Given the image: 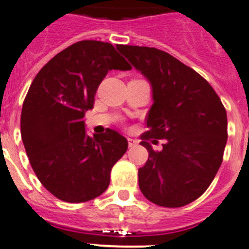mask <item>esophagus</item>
<instances>
[{"instance_id":"esophagus-1","label":"esophagus","mask_w":249,"mask_h":249,"mask_svg":"<svg viewBox=\"0 0 249 249\" xmlns=\"http://www.w3.org/2000/svg\"><path fill=\"white\" fill-rule=\"evenodd\" d=\"M137 144V141L133 140V138H128V147H135Z\"/></svg>"}]
</instances>
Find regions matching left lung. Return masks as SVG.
Here are the masks:
<instances>
[{"label":"left lung","instance_id":"8db88e82","mask_svg":"<svg viewBox=\"0 0 249 249\" xmlns=\"http://www.w3.org/2000/svg\"><path fill=\"white\" fill-rule=\"evenodd\" d=\"M117 50L152 86L148 131L141 136L148 151L138 169L141 192L157 206H186L203 195L221 167L226 108L201 74L164 51L127 45ZM151 138L165 140L162 151L151 148Z\"/></svg>","mask_w":249,"mask_h":249}]
</instances>
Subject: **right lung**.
I'll list each match as a JSON object with an SVG mask.
<instances>
[{
  "label": "right lung",
  "instance_id": "obj_1",
  "mask_svg": "<svg viewBox=\"0 0 249 249\" xmlns=\"http://www.w3.org/2000/svg\"><path fill=\"white\" fill-rule=\"evenodd\" d=\"M111 70L131 66L108 42L86 39L50 59L30 86L21 113V136L39 182L54 197L81 203L102 195L111 169L128 142L113 129L87 136L85 113Z\"/></svg>",
  "mask_w": 249,
  "mask_h": 249
}]
</instances>
